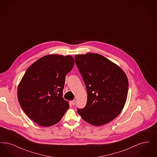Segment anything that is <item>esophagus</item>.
<instances>
[{"instance_id": "esophagus-1", "label": "esophagus", "mask_w": 157, "mask_h": 157, "mask_svg": "<svg viewBox=\"0 0 157 157\" xmlns=\"http://www.w3.org/2000/svg\"><path fill=\"white\" fill-rule=\"evenodd\" d=\"M71 104L72 105H75V104H76V101L75 100H73V101H71Z\"/></svg>"}]
</instances>
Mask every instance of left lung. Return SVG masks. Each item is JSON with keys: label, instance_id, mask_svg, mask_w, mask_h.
<instances>
[{"label": "left lung", "instance_id": "obj_1", "mask_svg": "<svg viewBox=\"0 0 157 157\" xmlns=\"http://www.w3.org/2000/svg\"><path fill=\"white\" fill-rule=\"evenodd\" d=\"M75 63L87 90V103L78 113L91 125L101 126L115 119L124 107L128 90L121 67L98 53L76 55Z\"/></svg>", "mask_w": 157, "mask_h": 157}]
</instances>
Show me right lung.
<instances>
[{"label":"right lung","instance_id":"1","mask_svg":"<svg viewBox=\"0 0 157 157\" xmlns=\"http://www.w3.org/2000/svg\"><path fill=\"white\" fill-rule=\"evenodd\" d=\"M74 65L71 56L49 55L26 70L17 87L23 111L39 125L57 124L69 107L62 97L65 76Z\"/></svg>","mask_w":157,"mask_h":157}]
</instances>
